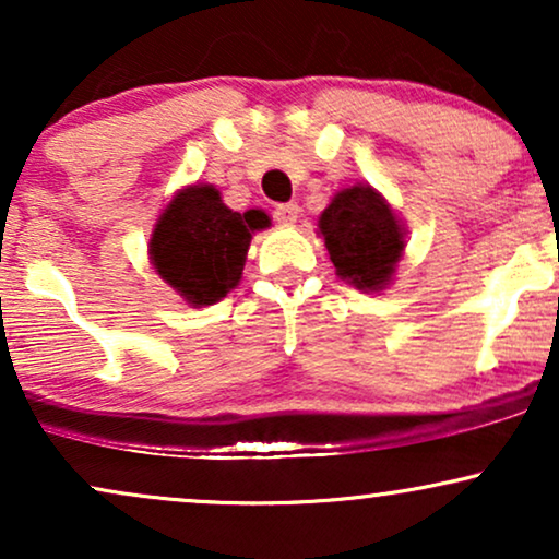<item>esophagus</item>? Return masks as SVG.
Returning <instances> with one entry per match:
<instances>
[{"instance_id": "esophagus-1", "label": "esophagus", "mask_w": 559, "mask_h": 559, "mask_svg": "<svg viewBox=\"0 0 559 559\" xmlns=\"http://www.w3.org/2000/svg\"><path fill=\"white\" fill-rule=\"evenodd\" d=\"M296 218H299V206H296V203H281V206L275 209V222L278 224H294Z\"/></svg>"}]
</instances>
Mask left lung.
<instances>
[{
	"label": "left lung",
	"mask_w": 559,
	"mask_h": 559,
	"mask_svg": "<svg viewBox=\"0 0 559 559\" xmlns=\"http://www.w3.org/2000/svg\"><path fill=\"white\" fill-rule=\"evenodd\" d=\"M335 273L364 294H379L392 284L407 229L392 203L369 182L337 190L317 222Z\"/></svg>",
	"instance_id": "1"
}]
</instances>
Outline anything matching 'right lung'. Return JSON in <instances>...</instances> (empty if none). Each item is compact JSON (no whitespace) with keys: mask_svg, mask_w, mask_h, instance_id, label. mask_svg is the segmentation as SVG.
<instances>
[{"mask_svg":"<svg viewBox=\"0 0 559 559\" xmlns=\"http://www.w3.org/2000/svg\"><path fill=\"white\" fill-rule=\"evenodd\" d=\"M267 227L265 211L239 214L222 201L216 186L195 182L162 209L150 237V263L182 301L209 307L239 286L252 235Z\"/></svg>","mask_w":559,"mask_h":559,"instance_id":"right-lung-1","label":"right lung"}]
</instances>
